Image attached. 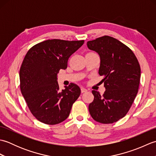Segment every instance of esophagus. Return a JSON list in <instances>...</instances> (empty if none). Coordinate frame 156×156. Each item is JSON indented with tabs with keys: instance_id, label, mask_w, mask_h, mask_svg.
Here are the masks:
<instances>
[{
	"instance_id": "obj_1",
	"label": "esophagus",
	"mask_w": 156,
	"mask_h": 156,
	"mask_svg": "<svg viewBox=\"0 0 156 156\" xmlns=\"http://www.w3.org/2000/svg\"><path fill=\"white\" fill-rule=\"evenodd\" d=\"M88 91V90L87 88H84V87H82L81 88V92H82V93H84V92H87Z\"/></svg>"
}]
</instances>
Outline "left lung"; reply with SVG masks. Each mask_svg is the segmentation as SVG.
<instances>
[{"instance_id": "obj_1", "label": "left lung", "mask_w": 156, "mask_h": 156, "mask_svg": "<svg viewBox=\"0 0 156 156\" xmlns=\"http://www.w3.org/2000/svg\"><path fill=\"white\" fill-rule=\"evenodd\" d=\"M88 48L100 55L98 74L106 90L101 95L92 90L94 100L88 106L91 117L103 124L113 123L124 117L137 94L141 68L131 49L108 35L87 42Z\"/></svg>"}]
</instances>
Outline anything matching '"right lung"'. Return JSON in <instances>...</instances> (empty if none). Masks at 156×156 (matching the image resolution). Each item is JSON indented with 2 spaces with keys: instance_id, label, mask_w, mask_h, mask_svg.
<instances>
[{
  "instance_id": "obj_1",
  "label": "right lung",
  "mask_w": 156,
  "mask_h": 156,
  "mask_svg": "<svg viewBox=\"0 0 156 156\" xmlns=\"http://www.w3.org/2000/svg\"><path fill=\"white\" fill-rule=\"evenodd\" d=\"M84 41L48 39L29 49L19 71L20 88L32 115L47 125H56L68 117L80 88L71 83L59 90L57 75L68 67L69 58Z\"/></svg>"
}]
</instances>
